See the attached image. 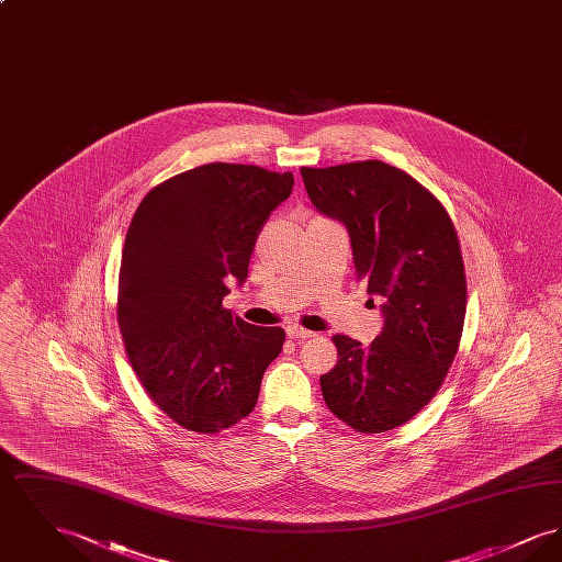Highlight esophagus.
Instances as JSON below:
<instances>
[{
  "instance_id": "1",
  "label": "esophagus",
  "mask_w": 562,
  "mask_h": 562,
  "mask_svg": "<svg viewBox=\"0 0 562 562\" xmlns=\"http://www.w3.org/2000/svg\"><path fill=\"white\" fill-rule=\"evenodd\" d=\"M286 335H289L291 339H294V341H305V339L316 337V333H312V330H307V328H303V326H296V324L286 326Z\"/></svg>"
}]
</instances>
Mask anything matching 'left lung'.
I'll return each instance as SVG.
<instances>
[{"mask_svg": "<svg viewBox=\"0 0 562 562\" xmlns=\"http://www.w3.org/2000/svg\"><path fill=\"white\" fill-rule=\"evenodd\" d=\"M310 200L349 232L356 280L381 299L383 328L364 348L335 335L326 406L362 434L411 422L440 390L465 318V269L442 202L385 161L301 168ZM373 303V299H369Z\"/></svg>", "mask_w": 562, "mask_h": 562, "instance_id": "1", "label": "left lung"}]
</instances>
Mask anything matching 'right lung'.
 <instances>
[{
	"mask_svg": "<svg viewBox=\"0 0 562 562\" xmlns=\"http://www.w3.org/2000/svg\"><path fill=\"white\" fill-rule=\"evenodd\" d=\"M293 186V172L214 161L156 186L134 213L117 324L147 396L181 428L216 434L248 417L282 351L280 326L241 321L223 296Z\"/></svg>",
	"mask_w": 562,
	"mask_h": 562,
	"instance_id": "1",
	"label": "right lung"
}]
</instances>
